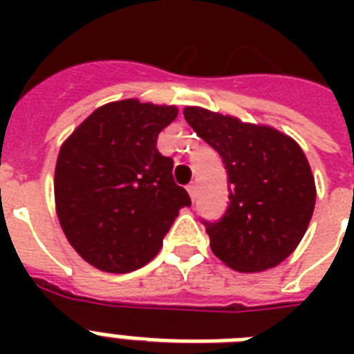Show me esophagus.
Masks as SVG:
<instances>
[{
    "label": "esophagus",
    "mask_w": 354,
    "mask_h": 354,
    "mask_svg": "<svg viewBox=\"0 0 354 354\" xmlns=\"http://www.w3.org/2000/svg\"><path fill=\"white\" fill-rule=\"evenodd\" d=\"M187 193H189V196H191V198H196V194H198V185H196V183H189L187 185Z\"/></svg>",
    "instance_id": "esophagus-1"
}]
</instances>
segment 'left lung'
Wrapping results in <instances>:
<instances>
[{
  "label": "left lung",
  "instance_id": "left-lung-1",
  "mask_svg": "<svg viewBox=\"0 0 354 354\" xmlns=\"http://www.w3.org/2000/svg\"><path fill=\"white\" fill-rule=\"evenodd\" d=\"M183 118L227 169L226 215L205 224L213 253L242 274L283 263L301 242L316 204L314 174L301 147L274 127L200 106H185Z\"/></svg>",
  "mask_w": 354,
  "mask_h": 354
}]
</instances>
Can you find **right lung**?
I'll return each mask as SVG.
<instances>
[{
	"label": "right lung",
	"mask_w": 354,
	"mask_h": 354,
	"mask_svg": "<svg viewBox=\"0 0 354 354\" xmlns=\"http://www.w3.org/2000/svg\"><path fill=\"white\" fill-rule=\"evenodd\" d=\"M176 106L122 99L88 115L60 147L55 207L64 235L91 266L127 274L158 255L180 209L172 160L156 149Z\"/></svg>",
	"instance_id": "obj_1"
}]
</instances>
